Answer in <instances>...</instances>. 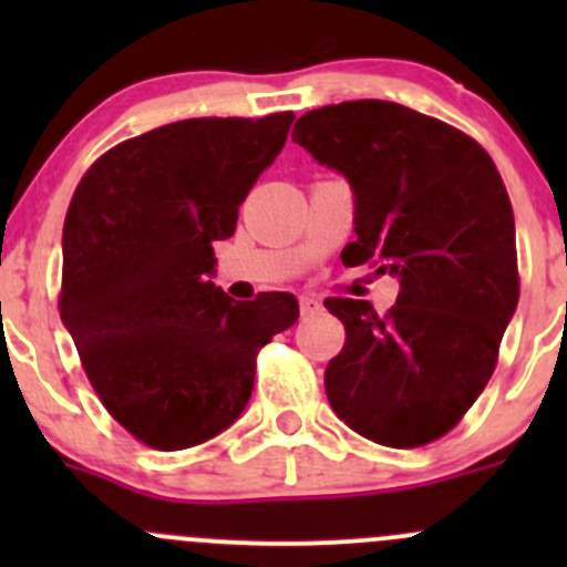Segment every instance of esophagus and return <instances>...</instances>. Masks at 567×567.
Instances as JSON below:
<instances>
[{
    "label": "esophagus",
    "mask_w": 567,
    "mask_h": 567,
    "mask_svg": "<svg viewBox=\"0 0 567 567\" xmlns=\"http://www.w3.org/2000/svg\"><path fill=\"white\" fill-rule=\"evenodd\" d=\"M320 301L316 299V296H301V301H299V310H301V316H316V312H320Z\"/></svg>",
    "instance_id": "obj_1"
}]
</instances>
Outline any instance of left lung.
<instances>
[{"instance_id":"1","label":"left lung","mask_w":567,"mask_h":567,"mask_svg":"<svg viewBox=\"0 0 567 567\" xmlns=\"http://www.w3.org/2000/svg\"><path fill=\"white\" fill-rule=\"evenodd\" d=\"M293 142L348 177L357 241L346 266L373 260L400 279L392 310L326 299L346 346L326 394L348 427L384 447H422L463 420L494 375L518 305L516 225L499 169L480 142L392 101L312 109Z\"/></svg>"}]
</instances>
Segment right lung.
Masks as SVG:
<instances>
[{"label":"right lung","mask_w":567,"mask_h":567,"mask_svg":"<svg viewBox=\"0 0 567 567\" xmlns=\"http://www.w3.org/2000/svg\"><path fill=\"white\" fill-rule=\"evenodd\" d=\"M293 117L177 120L114 145L73 192L60 318L104 409L147 447L186 450L233 425L260 348L299 318L293 293L233 301L208 279Z\"/></svg>","instance_id":"1"}]
</instances>
